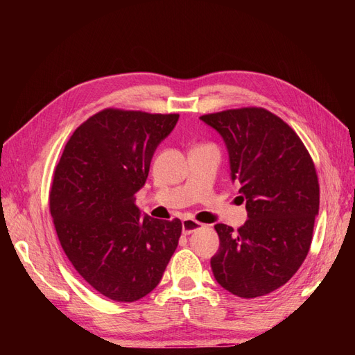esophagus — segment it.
Wrapping results in <instances>:
<instances>
[{
    "instance_id": "1",
    "label": "esophagus",
    "mask_w": 355,
    "mask_h": 355,
    "mask_svg": "<svg viewBox=\"0 0 355 355\" xmlns=\"http://www.w3.org/2000/svg\"><path fill=\"white\" fill-rule=\"evenodd\" d=\"M202 228V223L194 220V219H184L182 220V234L189 235L192 232H196L197 230Z\"/></svg>"
}]
</instances>
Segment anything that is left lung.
Instances as JSON below:
<instances>
[{
	"instance_id": "1",
	"label": "left lung",
	"mask_w": 355,
	"mask_h": 355,
	"mask_svg": "<svg viewBox=\"0 0 355 355\" xmlns=\"http://www.w3.org/2000/svg\"><path fill=\"white\" fill-rule=\"evenodd\" d=\"M200 120L227 145L231 180L249 218L237 231L214 225L220 244L210 261L213 275L240 297L271 293L295 275L309 252L320 206L313 158L293 128L263 108Z\"/></svg>"
}]
</instances>
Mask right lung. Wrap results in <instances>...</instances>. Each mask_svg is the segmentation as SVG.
Masks as SVG:
<instances>
[{
	"label": "right lung",
	"mask_w": 355,
	"mask_h": 355,
	"mask_svg": "<svg viewBox=\"0 0 355 355\" xmlns=\"http://www.w3.org/2000/svg\"><path fill=\"white\" fill-rule=\"evenodd\" d=\"M178 114L103 110L68 141L50 189L63 252L94 290L135 302L157 287L182 232L179 219L141 216L135 194Z\"/></svg>",
	"instance_id": "add662e5"
}]
</instances>
